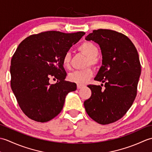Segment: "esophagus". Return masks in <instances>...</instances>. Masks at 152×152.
I'll return each instance as SVG.
<instances>
[{"label": "esophagus", "mask_w": 152, "mask_h": 152, "mask_svg": "<svg viewBox=\"0 0 152 152\" xmlns=\"http://www.w3.org/2000/svg\"><path fill=\"white\" fill-rule=\"evenodd\" d=\"M83 86H84L83 85H79V84H78V85H77V88H78V89H81V88H83Z\"/></svg>", "instance_id": "obj_1"}]
</instances>
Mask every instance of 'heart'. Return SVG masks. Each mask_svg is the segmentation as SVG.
I'll list each match as a JSON object with an SVG mask.
<instances>
[{
    "instance_id": "obj_1",
    "label": "heart",
    "mask_w": 152,
    "mask_h": 152,
    "mask_svg": "<svg viewBox=\"0 0 152 152\" xmlns=\"http://www.w3.org/2000/svg\"><path fill=\"white\" fill-rule=\"evenodd\" d=\"M78 50L88 57L87 65H89V64L91 65H96L98 63L99 60L96 57L99 54V49L96 45L90 42H85L79 46ZM70 62L71 54L70 52H66L62 59L63 66L65 69H69L70 68ZM93 74L92 69L88 68L83 70H76L70 73L69 75V79L71 82H75L79 85H83L89 81L93 76Z\"/></svg>"
}]
</instances>
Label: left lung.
Wrapping results in <instances>:
<instances>
[{
	"mask_svg": "<svg viewBox=\"0 0 152 152\" xmlns=\"http://www.w3.org/2000/svg\"><path fill=\"white\" fill-rule=\"evenodd\" d=\"M86 40L94 41L101 48L102 66L95 80L104 83L105 89L88 86L91 96L83 104L89 117L98 124H112L127 113L136 97L141 73L139 56L129 38L115 31L94 30Z\"/></svg>",
	"mask_w": 152,
	"mask_h": 152,
	"instance_id": "left-lung-1",
	"label": "left lung"
}]
</instances>
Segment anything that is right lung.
I'll use <instances>...</instances> for the list:
<instances>
[{
  "instance_id": "add662e5",
  "label": "right lung",
  "mask_w": 152,
  "mask_h": 152,
  "mask_svg": "<svg viewBox=\"0 0 152 152\" xmlns=\"http://www.w3.org/2000/svg\"><path fill=\"white\" fill-rule=\"evenodd\" d=\"M85 34L46 31L19 44L11 60V88L28 118L47 122L62 110L68 93L76 89L75 83L64 80L63 57ZM51 77L58 80L54 85Z\"/></svg>"
}]
</instances>
